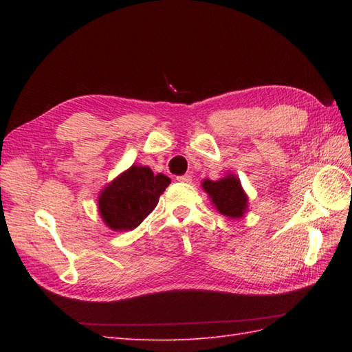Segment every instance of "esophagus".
Returning <instances> with one entry per match:
<instances>
[{
  "mask_svg": "<svg viewBox=\"0 0 352 352\" xmlns=\"http://www.w3.org/2000/svg\"><path fill=\"white\" fill-rule=\"evenodd\" d=\"M177 182H180V183H190V182H192V177H190V175H180V177H177Z\"/></svg>",
  "mask_w": 352,
  "mask_h": 352,
  "instance_id": "34e87169",
  "label": "esophagus"
}]
</instances>
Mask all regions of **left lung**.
<instances>
[{
	"instance_id": "1",
	"label": "left lung",
	"mask_w": 352,
	"mask_h": 352,
	"mask_svg": "<svg viewBox=\"0 0 352 352\" xmlns=\"http://www.w3.org/2000/svg\"><path fill=\"white\" fill-rule=\"evenodd\" d=\"M203 189L210 197L218 212L228 218H242L248 208V197L242 189L239 178L233 174H228L218 182L204 180Z\"/></svg>"
}]
</instances>
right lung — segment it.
<instances>
[{
  "mask_svg": "<svg viewBox=\"0 0 352 352\" xmlns=\"http://www.w3.org/2000/svg\"><path fill=\"white\" fill-rule=\"evenodd\" d=\"M169 183V177L133 164L100 193L98 210L104 223L115 231L136 228L154 210Z\"/></svg>",
  "mask_w": 352,
  "mask_h": 352,
  "instance_id": "right-lung-1",
  "label": "right lung"
}]
</instances>
